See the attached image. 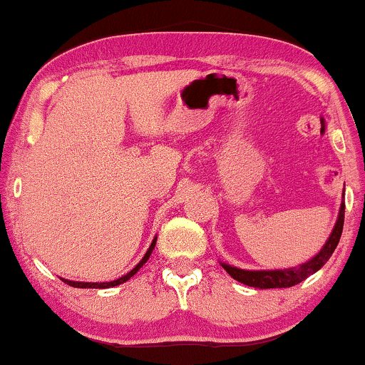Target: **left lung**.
Returning a JSON list of instances; mask_svg holds the SVG:
<instances>
[{"instance_id": "obj_1", "label": "left lung", "mask_w": 365, "mask_h": 365, "mask_svg": "<svg viewBox=\"0 0 365 365\" xmlns=\"http://www.w3.org/2000/svg\"><path fill=\"white\" fill-rule=\"evenodd\" d=\"M344 209H346V204L342 202L341 209H339L336 226H334L331 236L327 237V241L322 246L321 251H319L312 259H309L307 262L299 264L296 267L269 269V271H249V269H239L226 262H221V266L226 269V272L232 279H236V281L251 287L276 289V287L296 286V284L302 282L304 279L312 276L314 272H317L319 269L329 261V257L332 256V252L336 251L339 239H341V234H342V227H344Z\"/></svg>"}]
</instances>
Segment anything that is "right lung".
Here are the masks:
<instances>
[{"instance_id":"right-lung-1","label":"right lung","mask_w":365,"mask_h":365,"mask_svg":"<svg viewBox=\"0 0 365 365\" xmlns=\"http://www.w3.org/2000/svg\"><path fill=\"white\" fill-rule=\"evenodd\" d=\"M156 239L158 237H154L153 239V242H151V246H149V249L146 251V254H144V257L141 259V261L138 262V266L134 267V269H131V271H129L126 276H121L119 279H116V281H111V282H79V281H69V279H63L61 277V281L63 282H66L68 286H71V287H79V289H108V287H114V286H119V284H123V282H126V281H129V279H131L134 274H136L139 269H141L144 264H146V261L149 259V256H151V252H153V249H154V246H156Z\"/></svg>"}]
</instances>
